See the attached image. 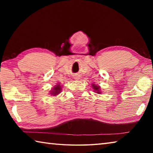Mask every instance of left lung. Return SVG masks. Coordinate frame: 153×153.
Segmentation results:
<instances>
[{"instance_id":"left-lung-1","label":"left lung","mask_w":153,"mask_h":153,"mask_svg":"<svg viewBox=\"0 0 153 153\" xmlns=\"http://www.w3.org/2000/svg\"><path fill=\"white\" fill-rule=\"evenodd\" d=\"M92 88L94 90V91L98 93V94H100L101 92H100V86H97V85H95L94 84H92Z\"/></svg>"}]
</instances>
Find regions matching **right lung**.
Masks as SVG:
<instances>
[{
    "label": "right lung",
    "instance_id": "obj_1",
    "mask_svg": "<svg viewBox=\"0 0 153 153\" xmlns=\"http://www.w3.org/2000/svg\"><path fill=\"white\" fill-rule=\"evenodd\" d=\"M61 90V86L59 85V84H58L57 85H56V86L53 88V90H51L50 94L53 96H56L60 93Z\"/></svg>",
    "mask_w": 153,
    "mask_h": 153
}]
</instances>
